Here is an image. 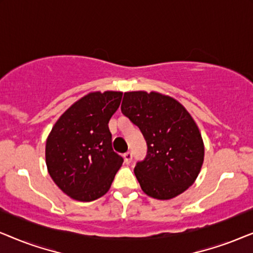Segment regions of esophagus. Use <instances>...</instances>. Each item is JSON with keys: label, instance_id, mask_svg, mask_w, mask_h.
<instances>
[{"label": "esophagus", "instance_id": "34e87169", "mask_svg": "<svg viewBox=\"0 0 253 253\" xmlns=\"http://www.w3.org/2000/svg\"><path fill=\"white\" fill-rule=\"evenodd\" d=\"M123 157H124V161H126V164H130L131 160H132V152L130 151L126 152Z\"/></svg>", "mask_w": 253, "mask_h": 253}]
</instances>
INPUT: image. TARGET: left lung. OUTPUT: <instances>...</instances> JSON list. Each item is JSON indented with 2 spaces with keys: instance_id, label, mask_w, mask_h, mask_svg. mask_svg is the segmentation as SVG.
<instances>
[{
  "instance_id": "obj_1",
  "label": "left lung",
  "mask_w": 253,
  "mask_h": 253,
  "mask_svg": "<svg viewBox=\"0 0 253 253\" xmlns=\"http://www.w3.org/2000/svg\"><path fill=\"white\" fill-rule=\"evenodd\" d=\"M121 110L146 140V157L134 167L143 191L161 200L184 192L204 161L202 134L190 114L170 96L144 91L124 93Z\"/></svg>"
}]
</instances>
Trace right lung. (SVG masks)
<instances>
[{
	"label": "right lung",
	"mask_w": 253,
	"mask_h": 253,
	"mask_svg": "<svg viewBox=\"0 0 253 253\" xmlns=\"http://www.w3.org/2000/svg\"><path fill=\"white\" fill-rule=\"evenodd\" d=\"M122 93L94 92L74 103L48 136L46 165L64 193L92 202L108 191L123 158L113 150L109 120Z\"/></svg>",
	"instance_id": "obj_1"
}]
</instances>
